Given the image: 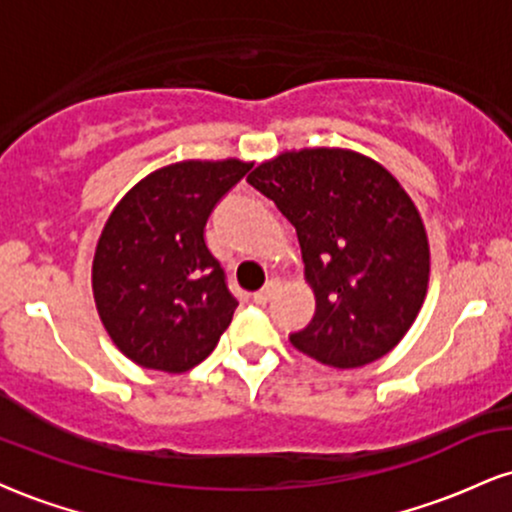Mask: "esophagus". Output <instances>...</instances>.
Returning <instances> with one entry per match:
<instances>
[{"label":"esophagus","instance_id":"1","mask_svg":"<svg viewBox=\"0 0 512 512\" xmlns=\"http://www.w3.org/2000/svg\"><path fill=\"white\" fill-rule=\"evenodd\" d=\"M276 291H279V281L272 279L267 286H264L262 291H257L255 296H252V301H255L257 305H267L269 301H272V296H274Z\"/></svg>","mask_w":512,"mask_h":512}]
</instances>
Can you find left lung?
<instances>
[{"instance_id":"obj_1","label":"left lung","mask_w":512,"mask_h":512,"mask_svg":"<svg viewBox=\"0 0 512 512\" xmlns=\"http://www.w3.org/2000/svg\"><path fill=\"white\" fill-rule=\"evenodd\" d=\"M248 182L296 228L315 315L291 344L330 368H358L399 344L419 315L431 252L402 185L346 149L286 151Z\"/></svg>"}]
</instances>
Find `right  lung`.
Returning a JSON list of instances; mask_svg holds the SVG:
<instances>
[{
	"label": "right lung",
	"instance_id": "add662e5",
	"mask_svg": "<svg viewBox=\"0 0 512 512\" xmlns=\"http://www.w3.org/2000/svg\"><path fill=\"white\" fill-rule=\"evenodd\" d=\"M248 170L238 158L154 170L105 223L93 257V298L110 339L142 368L185 373L231 325L238 301L204 226Z\"/></svg>",
	"mask_w": 512,
	"mask_h": 512
}]
</instances>
